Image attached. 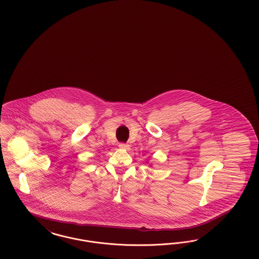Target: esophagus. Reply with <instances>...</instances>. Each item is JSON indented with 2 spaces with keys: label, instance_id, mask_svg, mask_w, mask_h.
Listing matches in <instances>:
<instances>
[{
  "label": "esophagus",
  "instance_id": "34e87169",
  "mask_svg": "<svg viewBox=\"0 0 259 259\" xmlns=\"http://www.w3.org/2000/svg\"><path fill=\"white\" fill-rule=\"evenodd\" d=\"M118 147H119V148H121V149H129V145H128L127 143H124V142H120V143L118 144Z\"/></svg>",
  "mask_w": 259,
  "mask_h": 259
}]
</instances>
